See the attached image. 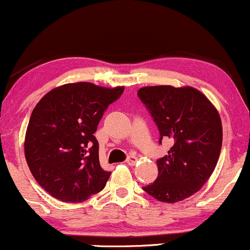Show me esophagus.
<instances>
[{"mask_svg": "<svg viewBox=\"0 0 250 250\" xmlns=\"http://www.w3.org/2000/svg\"><path fill=\"white\" fill-rule=\"evenodd\" d=\"M136 162H137V158L135 156H130L127 160H126V163H127L128 166H135Z\"/></svg>", "mask_w": 250, "mask_h": 250, "instance_id": "obj_1", "label": "esophagus"}]
</instances>
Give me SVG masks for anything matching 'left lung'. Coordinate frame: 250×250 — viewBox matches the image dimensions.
I'll return each instance as SVG.
<instances>
[{
    "instance_id": "1",
    "label": "left lung",
    "mask_w": 250,
    "mask_h": 250,
    "mask_svg": "<svg viewBox=\"0 0 250 250\" xmlns=\"http://www.w3.org/2000/svg\"><path fill=\"white\" fill-rule=\"evenodd\" d=\"M138 96L151 113L160 131V143L171 147L157 160L156 181L143 187L162 203H178L197 193L210 179L222 149L223 127L218 111L189 85H150Z\"/></svg>"
}]
</instances>
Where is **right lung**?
Masks as SVG:
<instances>
[{
	"label": "right lung",
	"instance_id": "1",
	"mask_svg": "<svg viewBox=\"0 0 250 250\" xmlns=\"http://www.w3.org/2000/svg\"><path fill=\"white\" fill-rule=\"evenodd\" d=\"M124 87L66 83L45 94L32 112L25 157L37 182L56 199L82 203L106 186L95 133L108 104Z\"/></svg>",
	"mask_w": 250,
	"mask_h": 250
}]
</instances>
